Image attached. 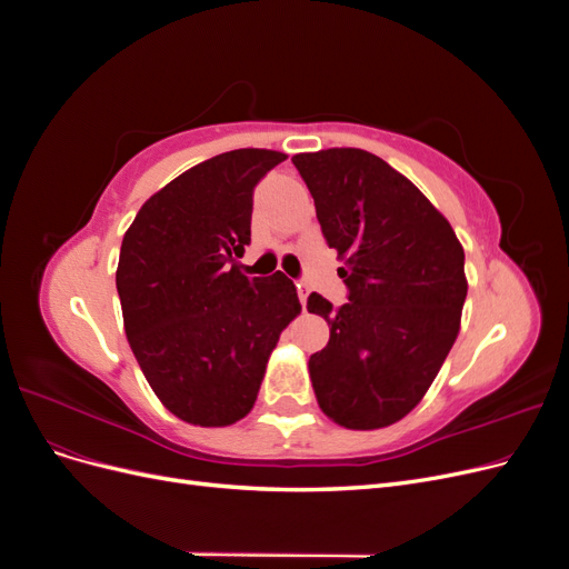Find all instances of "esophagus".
Masks as SVG:
<instances>
[{"instance_id": "obj_1", "label": "esophagus", "mask_w": 569, "mask_h": 569, "mask_svg": "<svg viewBox=\"0 0 569 569\" xmlns=\"http://www.w3.org/2000/svg\"><path fill=\"white\" fill-rule=\"evenodd\" d=\"M297 291H299V301H301L303 311H306V303H308V295H311V289H308L306 282H299V284H297Z\"/></svg>"}]
</instances>
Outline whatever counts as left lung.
Returning a JSON list of instances; mask_svg holds the SVG:
<instances>
[{"mask_svg":"<svg viewBox=\"0 0 569 569\" xmlns=\"http://www.w3.org/2000/svg\"><path fill=\"white\" fill-rule=\"evenodd\" d=\"M349 301L308 297L330 325L308 360L327 418L349 429L399 422L420 403L460 330L468 297L453 228L399 170L363 149L297 153Z\"/></svg>","mask_w":569,"mask_h":569,"instance_id":"left-lung-1","label":"left lung"}]
</instances>
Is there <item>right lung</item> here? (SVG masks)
I'll return each instance as SVG.
<instances>
[{
    "label": "right lung",
    "mask_w": 569,
    "mask_h": 569,
    "mask_svg": "<svg viewBox=\"0 0 569 569\" xmlns=\"http://www.w3.org/2000/svg\"><path fill=\"white\" fill-rule=\"evenodd\" d=\"M287 153L234 149L184 170L149 197L116 270L130 349L161 403L184 422L242 420L268 358L301 313L284 272L247 278L253 187Z\"/></svg>",
    "instance_id": "obj_1"
}]
</instances>
